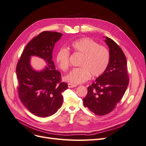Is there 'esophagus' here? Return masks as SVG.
<instances>
[{"instance_id":"esophagus-1","label":"esophagus","mask_w":146,"mask_h":146,"mask_svg":"<svg viewBox=\"0 0 146 146\" xmlns=\"http://www.w3.org/2000/svg\"><path fill=\"white\" fill-rule=\"evenodd\" d=\"M77 86V85H76V84H72V83H68V88H72L74 87Z\"/></svg>"}]
</instances>
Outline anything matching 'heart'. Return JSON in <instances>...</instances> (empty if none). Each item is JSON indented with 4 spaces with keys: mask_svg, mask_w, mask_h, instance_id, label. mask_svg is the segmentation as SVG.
Listing matches in <instances>:
<instances>
[{
    "mask_svg": "<svg viewBox=\"0 0 146 146\" xmlns=\"http://www.w3.org/2000/svg\"><path fill=\"white\" fill-rule=\"evenodd\" d=\"M73 50L82 55L79 63L80 68L73 69L64 77L71 83L78 84L85 82L90 78L98 77L104 74L110 61V52L105 47L90 38H82L73 41L70 45ZM69 50L61 48L57 52L56 60L58 67L66 71L69 66Z\"/></svg>",
    "mask_w": 146,
    "mask_h": 146,
    "instance_id": "b5f03b06",
    "label": "heart"
}]
</instances>
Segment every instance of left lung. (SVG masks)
<instances>
[{
  "label": "left lung",
  "instance_id": "obj_1",
  "mask_svg": "<svg viewBox=\"0 0 146 146\" xmlns=\"http://www.w3.org/2000/svg\"><path fill=\"white\" fill-rule=\"evenodd\" d=\"M109 47L110 61L107 69L88 88L83 105L96 115H105L115 108L124 95L129 83L126 57L113 39L105 37Z\"/></svg>",
  "mask_w": 146,
  "mask_h": 146
}]
</instances>
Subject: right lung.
Here are the masks:
<instances>
[{"label":"right lung","mask_w":146,"mask_h":146,"mask_svg":"<svg viewBox=\"0 0 146 146\" xmlns=\"http://www.w3.org/2000/svg\"><path fill=\"white\" fill-rule=\"evenodd\" d=\"M62 35L47 31L39 34L26 46L16 66L21 101L30 112L39 117L50 116L58 111L63 104L62 92L68 89V84L61 82V74L52 61L55 44ZM32 56L45 61L44 69L40 72L33 69L30 64Z\"/></svg>","instance_id":"obj_1"}]
</instances>
